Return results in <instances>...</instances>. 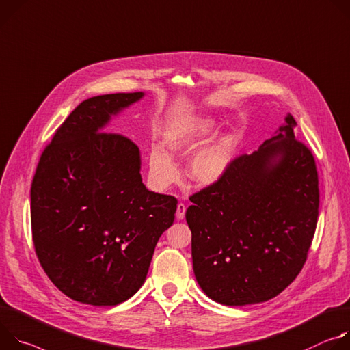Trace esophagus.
Segmentation results:
<instances>
[{"mask_svg": "<svg viewBox=\"0 0 350 350\" xmlns=\"http://www.w3.org/2000/svg\"><path fill=\"white\" fill-rule=\"evenodd\" d=\"M185 213H186V206L183 203H179L176 207V218L178 219H183L185 218Z\"/></svg>", "mask_w": 350, "mask_h": 350, "instance_id": "34e87169", "label": "esophagus"}]
</instances>
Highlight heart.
Returning a JSON list of instances; mask_svg holds the SVG:
<instances>
[{"label": "heart", "mask_w": 350, "mask_h": 350, "mask_svg": "<svg viewBox=\"0 0 350 350\" xmlns=\"http://www.w3.org/2000/svg\"><path fill=\"white\" fill-rule=\"evenodd\" d=\"M215 128L217 122L211 116L178 120L165 129L163 144L171 154H175L178 157H186L202 144L206 143ZM235 150L237 136L234 132L225 131L217 135L203 148L191 154L187 163L189 178L203 186L217 183L230 168ZM148 172L152 182L159 187L170 186L179 175L175 161L159 144L150 148Z\"/></svg>", "instance_id": "heart-1"}]
</instances>
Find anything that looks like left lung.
Here are the masks:
<instances>
[{
  "instance_id": "obj_1",
  "label": "left lung",
  "mask_w": 350,
  "mask_h": 350,
  "mask_svg": "<svg viewBox=\"0 0 350 350\" xmlns=\"http://www.w3.org/2000/svg\"><path fill=\"white\" fill-rule=\"evenodd\" d=\"M291 113L257 151L241 155L186 210L202 291L225 306L267 301L300 273L319 217L313 154Z\"/></svg>"
}]
</instances>
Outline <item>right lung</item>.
<instances>
[{"label": "right lung", "mask_w": 350, "mask_h": 350, "mask_svg": "<svg viewBox=\"0 0 350 350\" xmlns=\"http://www.w3.org/2000/svg\"><path fill=\"white\" fill-rule=\"evenodd\" d=\"M143 92L96 96L77 105L38 161L30 215L36 254L72 300L115 306L144 284L176 199L142 182L140 151L105 126Z\"/></svg>", "instance_id": "add662e5"}]
</instances>
